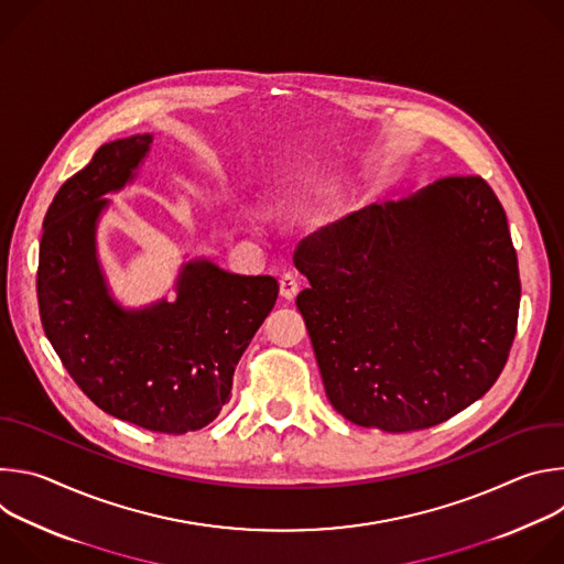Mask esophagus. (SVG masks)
Instances as JSON below:
<instances>
[{
  "label": "esophagus",
  "instance_id": "esophagus-1",
  "mask_svg": "<svg viewBox=\"0 0 564 564\" xmlns=\"http://www.w3.org/2000/svg\"><path fill=\"white\" fill-rule=\"evenodd\" d=\"M279 285H281V296L292 301L299 292V279L294 272H285L281 279H279Z\"/></svg>",
  "mask_w": 564,
  "mask_h": 564
}]
</instances>
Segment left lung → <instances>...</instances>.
I'll return each mask as SVG.
<instances>
[{"instance_id": "1", "label": "left lung", "mask_w": 564, "mask_h": 564, "mask_svg": "<svg viewBox=\"0 0 564 564\" xmlns=\"http://www.w3.org/2000/svg\"><path fill=\"white\" fill-rule=\"evenodd\" d=\"M294 265L330 404L357 426L442 424L500 377L520 274L507 214L479 176L372 203L303 238Z\"/></svg>"}]
</instances>
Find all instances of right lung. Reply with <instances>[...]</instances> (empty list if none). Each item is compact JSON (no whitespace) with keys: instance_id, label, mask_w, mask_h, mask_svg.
<instances>
[{"instance_id":"right-lung-1","label":"right lung","mask_w":564,"mask_h":564,"mask_svg":"<svg viewBox=\"0 0 564 564\" xmlns=\"http://www.w3.org/2000/svg\"><path fill=\"white\" fill-rule=\"evenodd\" d=\"M151 133L102 144L55 194L40 243L37 301L64 368L105 413L153 433L183 435L229 401L240 355L272 312V276L231 274L209 259L181 265L176 299L124 307L98 257L107 194L138 176Z\"/></svg>"}]
</instances>
